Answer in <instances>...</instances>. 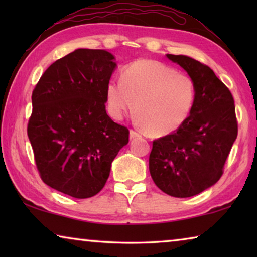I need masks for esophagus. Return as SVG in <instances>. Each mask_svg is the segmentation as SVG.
<instances>
[{"label":"esophagus","mask_w":257,"mask_h":257,"mask_svg":"<svg viewBox=\"0 0 257 257\" xmlns=\"http://www.w3.org/2000/svg\"><path fill=\"white\" fill-rule=\"evenodd\" d=\"M139 136H141V134H139L138 132H136V130H134V129L130 130V139L137 138V137H139Z\"/></svg>","instance_id":"34e87169"}]
</instances>
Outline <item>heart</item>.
<instances>
[{
    "mask_svg": "<svg viewBox=\"0 0 257 257\" xmlns=\"http://www.w3.org/2000/svg\"><path fill=\"white\" fill-rule=\"evenodd\" d=\"M106 108L121 119L133 108L147 133L164 136L179 129L193 111L196 88L193 79L162 62L136 60L123 68L121 81L106 86Z\"/></svg>",
    "mask_w": 257,
    "mask_h": 257,
    "instance_id": "b5f03b06",
    "label": "heart"
}]
</instances>
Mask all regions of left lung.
Listing matches in <instances>:
<instances>
[{
  "label": "left lung",
  "mask_w": 257,
  "mask_h": 257,
  "mask_svg": "<svg viewBox=\"0 0 257 257\" xmlns=\"http://www.w3.org/2000/svg\"><path fill=\"white\" fill-rule=\"evenodd\" d=\"M167 56L193 79L196 99L179 129L153 142L150 172L165 194L185 198L202 193L223 175L238 123L232 95L210 67L186 55Z\"/></svg>",
  "instance_id": "1"
}]
</instances>
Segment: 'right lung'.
I'll list each match as a JSON object with an SVG mask.
<instances>
[{"label":"right lung","instance_id":"add662e5","mask_svg":"<svg viewBox=\"0 0 257 257\" xmlns=\"http://www.w3.org/2000/svg\"><path fill=\"white\" fill-rule=\"evenodd\" d=\"M116 63L104 50L78 49L46 69L32 95L27 134L47 186L75 198L103 189L129 130L105 110Z\"/></svg>","mask_w":257,"mask_h":257}]
</instances>
